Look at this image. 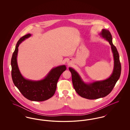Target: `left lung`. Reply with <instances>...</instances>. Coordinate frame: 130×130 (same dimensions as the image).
<instances>
[{
	"label": "left lung",
	"instance_id": "8db88e82",
	"mask_svg": "<svg viewBox=\"0 0 130 130\" xmlns=\"http://www.w3.org/2000/svg\"><path fill=\"white\" fill-rule=\"evenodd\" d=\"M100 35L108 41L111 46L114 59V67L111 76L104 80L97 81L87 84L82 80L80 75L74 69L69 68L72 74L74 90L80 96L87 99H98L108 95L112 90L121 74V66L119 56L117 48L112 42L111 32L108 30L102 29Z\"/></svg>",
	"mask_w": 130,
	"mask_h": 130
}]
</instances>
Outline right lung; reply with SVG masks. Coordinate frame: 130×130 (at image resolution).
I'll return each instance as SVG.
<instances>
[{"instance_id": "right-lung-1", "label": "right lung", "mask_w": 130, "mask_h": 130, "mask_svg": "<svg viewBox=\"0 0 130 130\" xmlns=\"http://www.w3.org/2000/svg\"><path fill=\"white\" fill-rule=\"evenodd\" d=\"M31 36L26 35L21 37L17 44L11 59L12 77L14 85L20 92L31 101H43L49 99L55 94L58 80L62 73L66 69L65 65L53 68L43 79L33 81L27 79L21 74L17 63L19 45L25 39Z\"/></svg>"}]
</instances>
